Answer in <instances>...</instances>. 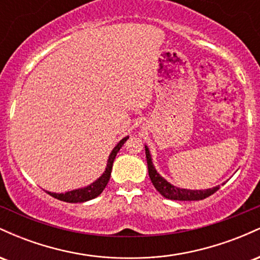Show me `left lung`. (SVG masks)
<instances>
[{"label": "left lung", "instance_id": "obj_1", "mask_svg": "<svg viewBox=\"0 0 260 260\" xmlns=\"http://www.w3.org/2000/svg\"><path fill=\"white\" fill-rule=\"evenodd\" d=\"M145 155H147L149 177H150V180L153 182L154 187L156 188L157 192L162 197H165V198L171 199V201H202V199H205L209 196L214 194L220 188V186H216L204 190H192L176 187L166 181L162 176H160L159 172L156 171V169L154 168L150 151H149V148L147 145H145Z\"/></svg>", "mask_w": 260, "mask_h": 260}]
</instances>
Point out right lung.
<instances>
[{"instance_id":"add662e5","label":"right lung","mask_w":260,"mask_h":260,"mask_svg":"<svg viewBox=\"0 0 260 260\" xmlns=\"http://www.w3.org/2000/svg\"><path fill=\"white\" fill-rule=\"evenodd\" d=\"M127 139L128 137H124V138L121 139L120 143L112 149L111 154H110L109 156V160H107L105 172H104V174L101 175L96 181L92 182L91 184H89V186H86L84 188H78V189H73L66 193H51V192H47V193H49L51 197H53V198L58 199V201L67 202V203H83V202L96 198V197L100 196L101 192L105 189L107 182L110 180V176H111L112 165H113V161H115L116 155H117L118 150L122 148V145L124 144V142H126Z\"/></svg>"}]
</instances>
